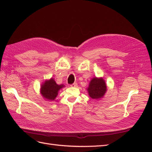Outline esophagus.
I'll return each mask as SVG.
<instances>
[{
  "mask_svg": "<svg viewBox=\"0 0 152 152\" xmlns=\"http://www.w3.org/2000/svg\"><path fill=\"white\" fill-rule=\"evenodd\" d=\"M70 86H71V87H77V83H73V84H72Z\"/></svg>",
  "mask_w": 152,
  "mask_h": 152,
  "instance_id": "esophagus-1",
  "label": "esophagus"
}]
</instances>
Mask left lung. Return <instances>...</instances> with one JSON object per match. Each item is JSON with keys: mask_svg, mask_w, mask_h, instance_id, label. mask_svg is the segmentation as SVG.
<instances>
[{"mask_svg": "<svg viewBox=\"0 0 152 152\" xmlns=\"http://www.w3.org/2000/svg\"><path fill=\"white\" fill-rule=\"evenodd\" d=\"M87 91L92 99H100L107 93V86L103 77H94L90 81Z\"/></svg>", "mask_w": 152, "mask_h": 152, "instance_id": "1", "label": "left lung"}]
</instances>
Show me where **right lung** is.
<instances>
[{
	"instance_id": "obj_1",
	"label": "right lung",
	"mask_w": 152,
	"mask_h": 152,
	"mask_svg": "<svg viewBox=\"0 0 152 152\" xmlns=\"http://www.w3.org/2000/svg\"><path fill=\"white\" fill-rule=\"evenodd\" d=\"M65 86L63 84L58 85L53 78L45 80L40 86V93L41 96L45 101L52 102L54 101L58 94V92Z\"/></svg>"
}]
</instances>
